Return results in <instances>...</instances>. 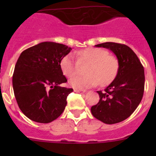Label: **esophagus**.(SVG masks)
I'll list each match as a JSON object with an SVG mask.
<instances>
[{
    "label": "esophagus",
    "mask_w": 156,
    "mask_h": 156,
    "mask_svg": "<svg viewBox=\"0 0 156 156\" xmlns=\"http://www.w3.org/2000/svg\"><path fill=\"white\" fill-rule=\"evenodd\" d=\"M74 91L76 92V93L84 94L85 92H86V90H78V89H76V90H74Z\"/></svg>",
    "instance_id": "34e87169"
}]
</instances>
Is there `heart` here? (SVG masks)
Instances as JSON below:
<instances>
[{"mask_svg":"<svg viewBox=\"0 0 156 156\" xmlns=\"http://www.w3.org/2000/svg\"><path fill=\"white\" fill-rule=\"evenodd\" d=\"M78 61L72 54L64 56L61 61L63 74L72 77L77 72L79 63H88L83 76H74L69 80V84L75 89H88L98 85L108 84L113 80L119 69L116 58L109 55L102 48H88L76 52Z\"/></svg>","mask_w":156,"mask_h":156,"instance_id":"obj_1","label":"heart"}]
</instances>
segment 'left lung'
<instances>
[{
  "instance_id": "obj_1",
  "label": "left lung",
  "mask_w": 156,
  "mask_h": 156,
  "mask_svg": "<svg viewBox=\"0 0 156 156\" xmlns=\"http://www.w3.org/2000/svg\"><path fill=\"white\" fill-rule=\"evenodd\" d=\"M107 48L118 59L119 69L114 80L103 91H97L99 102L90 108L92 115L106 124H114L127 119L142 99L144 71L137 55L125 44L106 42L95 45Z\"/></svg>"
}]
</instances>
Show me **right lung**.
<instances>
[{
	"label": "right lung",
	"instance_id": "add662e5",
	"mask_svg": "<svg viewBox=\"0 0 156 156\" xmlns=\"http://www.w3.org/2000/svg\"><path fill=\"white\" fill-rule=\"evenodd\" d=\"M72 48L55 42H42L23 51L15 66L12 85L19 108L34 122L48 123L66 108L72 88L67 82L61 61Z\"/></svg>",
	"mask_w": 156,
	"mask_h": 156
}]
</instances>
